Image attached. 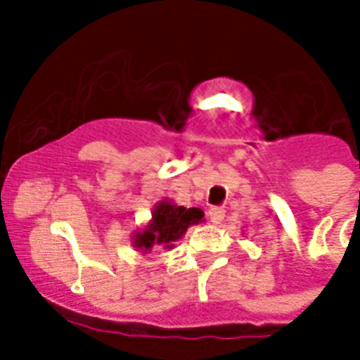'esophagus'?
Returning <instances> with one entry per match:
<instances>
[{
  "instance_id": "esophagus-1",
  "label": "esophagus",
  "mask_w": 360,
  "mask_h": 360,
  "mask_svg": "<svg viewBox=\"0 0 360 360\" xmlns=\"http://www.w3.org/2000/svg\"><path fill=\"white\" fill-rule=\"evenodd\" d=\"M226 217V211L222 207H211L209 209V219L213 224H220Z\"/></svg>"
}]
</instances>
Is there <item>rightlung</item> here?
I'll return each instance as SVG.
<instances>
[{"label": "right lung", "instance_id": "obj_1", "mask_svg": "<svg viewBox=\"0 0 360 360\" xmlns=\"http://www.w3.org/2000/svg\"><path fill=\"white\" fill-rule=\"evenodd\" d=\"M203 211L198 207L186 209L172 202H160L153 209L149 224L141 231L134 233V246L141 252L151 250L153 246L174 248V243L185 236L188 226L200 224Z\"/></svg>", "mask_w": 360, "mask_h": 360}]
</instances>
